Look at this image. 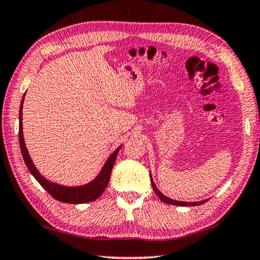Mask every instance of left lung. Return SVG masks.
I'll list each match as a JSON object with an SVG mask.
<instances>
[{"label":"left lung","instance_id":"left-lung-1","mask_svg":"<svg viewBox=\"0 0 260 260\" xmlns=\"http://www.w3.org/2000/svg\"><path fill=\"white\" fill-rule=\"evenodd\" d=\"M151 184H152V189L155 191L156 194L159 197V199L161 202L167 203V204H171V205H178V206H196V205H201V204H204V203L208 201V199H205V201H201V202H180V201H174V199L171 198H168L167 196H164L163 193L160 192L159 190L157 189V186L155 185V183H153V180L151 178Z\"/></svg>","mask_w":260,"mask_h":260}]
</instances>
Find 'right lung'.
Wrapping results in <instances>:
<instances>
[{"label":"right lung","mask_w":260,"mask_h":260,"mask_svg":"<svg viewBox=\"0 0 260 260\" xmlns=\"http://www.w3.org/2000/svg\"><path fill=\"white\" fill-rule=\"evenodd\" d=\"M25 93L22 97L21 105H20V126H18V138H20V146H21V152L23 156L24 163L29 169L30 174H31L35 179L39 182L44 190H47L52 198H55L56 201H59L62 203H69V204H82V203H89L92 201H96L101 194L103 193V191L107 189L109 180H110V175L112 167H114L116 157L122 146H119L111 153V156L108 158L105 161L104 167L102 170L96 177L95 179L88 184L81 186H64L56 184L54 182H50L44 178V177L40 174V171L37 170L35 165H34L31 158L29 156V152L27 148H25V143L23 138V125H22V108H23V101H24Z\"/></svg>","instance_id":"add662e5"}]
</instances>
